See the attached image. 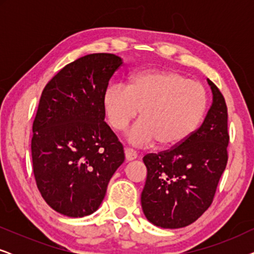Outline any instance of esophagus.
Returning a JSON list of instances; mask_svg holds the SVG:
<instances>
[{"label":"esophagus","instance_id":"esophagus-1","mask_svg":"<svg viewBox=\"0 0 254 254\" xmlns=\"http://www.w3.org/2000/svg\"><path fill=\"white\" fill-rule=\"evenodd\" d=\"M125 157H126L127 162H129V161H133V159L136 158L137 154L133 150V149L125 148Z\"/></svg>","mask_w":254,"mask_h":254}]
</instances>
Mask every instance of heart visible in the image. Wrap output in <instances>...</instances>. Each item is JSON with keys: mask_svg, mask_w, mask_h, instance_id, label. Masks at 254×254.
Masks as SVG:
<instances>
[{"mask_svg": "<svg viewBox=\"0 0 254 254\" xmlns=\"http://www.w3.org/2000/svg\"><path fill=\"white\" fill-rule=\"evenodd\" d=\"M207 103L201 83L166 69L135 72L127 88L111 84L102 97L104 113L114 130H124L141 111L142 119L127 131L128 142L148 145L157 141L164 149L178 147L195 133Z\"/></svg>", "mask_w": 254, "mask_h": 254, "instance_id": "b5f03b06", "label": "heart"}]
</instances>
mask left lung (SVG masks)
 <instances>
[{
  "mask_svg": "<svg viewBox=\"0 0 254 254\" xmlns=\"http://www.w3.org/2000/svg\"><path fill=\"white\" fill-rule=\"evenodd\" d=\"M213 103L195 133L178 147L143 157L147 180L141 204L149 222L178 229L195 222L213 202L228 162V109L210 79Z\"/></svg>",
  "mask_w": 254,
  "mask_h": 254,
  "instance_id": "8db88e82",
  "label": "left lung"
}]
</instances>
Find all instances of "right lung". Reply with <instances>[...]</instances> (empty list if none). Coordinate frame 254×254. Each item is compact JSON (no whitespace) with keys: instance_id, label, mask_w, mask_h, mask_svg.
I'll return each mask as SVG.
<instances>
[{"instance_id":"right-lung-1","label":"right lung","mask_w":254,"mask_h":254,"mask_svg":"<svg viewBox=\"0 0 254 254\" xmlns=\"http://www.w3.org/2000/svg\"><path fill=\"white\" fill-rule=\"evenodd\" d=\"M121 58L89 54L61 69L41 93L31 141L33 173L48 206L69 217L98 209L125 161L105 119L104 90Z\"/></svg>"}]
</instances>
